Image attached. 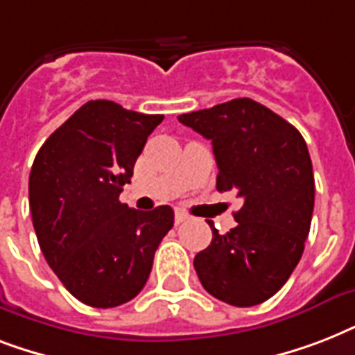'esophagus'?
Masks as SVG:
<instances>
[{
  "mask_svg": "<svg viewBox=\"0 0 355 355\" xmlns=\"http://www.w3.org/2000/svg\"><path fill=\"white\" fill-rule=\"evenodd\" d=\"M189 219L188 214H184V211H177L175 214V225H182V223H186Z\"/></svg>",
  "mask_w": 355,
  "mask_h": 355,
  "instance_id": "esophagus-1",
  "label": "esophagus"
}]
</instances>
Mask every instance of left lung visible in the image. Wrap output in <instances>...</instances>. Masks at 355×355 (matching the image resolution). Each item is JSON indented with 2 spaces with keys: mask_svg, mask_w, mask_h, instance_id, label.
<instances>
[{
  "mask_svg": "<svg viewBox=\"0 0 355 355\" xmlns=\"http://www.w3.org/2000/svg\"><path fill=\"white\" fill-rule=\"evenodd\" d=\"M211 139L217 189L243 199L237 227H211L210 247L193 259L200 284L223 302L250 308L270 298L302 258L311 227L315 178L308 145L291 123L243 97L178 116Z\"/></svg>",
  "mask_w": 355,
  "mask_h": 355,
  "instance_id": "1",
  "label": "left lung"
}]
</instances>
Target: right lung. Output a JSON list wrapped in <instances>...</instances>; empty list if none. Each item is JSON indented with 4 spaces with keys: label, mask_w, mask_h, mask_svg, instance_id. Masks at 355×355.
Segmentation results:
<instances>
[{
    "label": "right lung",
    "mask_w": 355,
    "mask_h": 355,
    "mask_svg": "<svg viewBox=\"0 0 355 355\" xmlns=\"http://www.w3.org/2000/svg\"><path fill=\"white\" fill-rule=\"evenodd\" d=\"M160 114L88 101L42 145L29 175L33 225L64 287L92 308L132 300L149 278L171 206L139 211L119 202Z\"/></svg>",
    "instance_id": "right-lung-1"
}]
</instances>
